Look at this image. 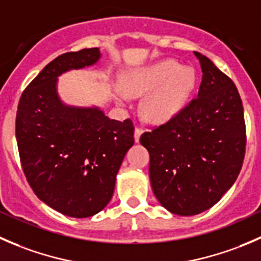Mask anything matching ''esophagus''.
Here are the masks:
<instances>
[{
  "label": "esophagus",
  "mask_w": 261,
  "mask_h": 261,
  "mask_svg": "<svg viewBox=\"0 0 261 261\" xmlns=\"http://www.w3.org/2000/svg\"><path fill=\"white\" fill-rule=\"evenodd\" d=\"M141 134H143V128L139 127V126H136V127H135V133H134V139H135L136 143H139V141H140Z\"/></svg>",
  "instance_id": "obj_1"
}]
</instances>
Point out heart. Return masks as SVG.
I'll return each mask as SVG.
<instances>
[{
    "label": "heart",
    "instance_id": "heart-1",
    "mask_svg": "<svg viewBox=\"0 0 261 261\" xmlns=\"http://www.w3.org/2000/svg\"><path fill=\"white\" fill-rule=\"evenodd\" d=\"M196 84V74L191 68H181L174 60H164L151 67L131 73L125 81L128 94H149L143 105L147 118L165 122L186 106Z\"/></svg>",
    "mask_w": 261,
    "mask_h": 261
}]
</instances>
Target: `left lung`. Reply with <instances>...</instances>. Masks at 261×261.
Segmentation results:
<instances>
[{"mask_svg": "<svg viewBox=\"0 0 261 261\" xmlns=\"http://www.w3.org/2000/svg\"><path fill=\"white\" fill-rule=\"evenodd\" d=\"M194 55L203 73L197 97L140 138L155 197L179 216L198 215L220 201L240 173L246 146L238 88L208 58Z\"/></svg>", "mask_w": 261, "mask_h": 261, "instance_id": "1", "label": "left lung"}]
</instances>
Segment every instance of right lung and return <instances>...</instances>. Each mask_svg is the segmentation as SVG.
<instances>
[{
    "instance_id": "1",
    "label": "right lung",
    "mask_w": 261,
    "mask_h": 261,
    "mask_svg": "<svg viewBox=\"0 0 261 261\" xmlns=\"http://www.w3.org/2000/svg\"><path fill=\"white\" fill-rule=\"evenodd\" d=\"M98 48L59 55L21 94L16 140L21 165L39 199L75 218L93 216L111 201L116 175L134 145V125L111 120L98 107H74L58 96V77L96 64Z\"/></svg>"
}]
</instances>
